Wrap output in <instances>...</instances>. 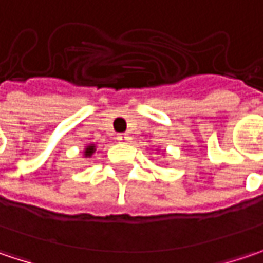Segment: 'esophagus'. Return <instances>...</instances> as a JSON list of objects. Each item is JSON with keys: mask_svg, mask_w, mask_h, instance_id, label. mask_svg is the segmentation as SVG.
<instances>
[{"mask_svg": "<svg viewBox=\"0 0 263 263\" xmlns=\"http://www.w3.org/2000/svg\"><path fill=\"white\" fill-rule=\"evenodd\" d=\"M117 140L122 141V143H129L131 141V135L129 134H119L117 135Z\"/></svg>", "mask_w": 263, "mask_h": 263, "instance_id": "esophagus-1", "label": "esophagus"}]
</instances>
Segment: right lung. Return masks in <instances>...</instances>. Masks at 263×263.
<instances>
[{
    "label": "right lung",
    "instance_id": "right-lung-1",
    "mask_svg": "<svg viewBox=\"0 0 263 263\" xmlns=\"http://www.w3.org/2000/svg\"><path fill=\"white\" fill-rule=\"evenodd\" d=\"M95 152H97V146L95 144H87L85 147V150H83V156L85 158H90Z\"/></svg>",
    "mask_w": 263,
    "mask_h": 263
}]
</instances>
